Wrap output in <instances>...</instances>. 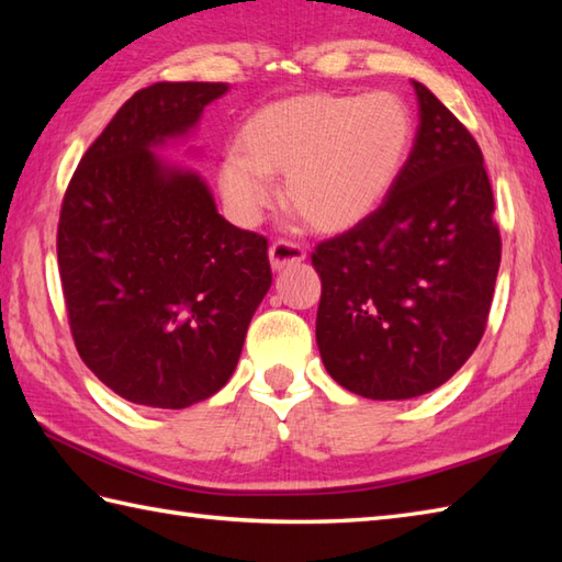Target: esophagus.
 I'll list each match as a JSON object with an SVG mask.
<instances>
[{
	"mask_svg": "<svg viewBox=\"0 0 562 562\" xmlns=\"http://www.w3.org/2000/svg\"><path fill=\"white\" fill-rule=\"evenodd\" d=\"M306 258V250L302 244L292 241V238H278L270 246V266L272 270H282L294 262H302Z\"/></svg>",
	"mask_w": 562,
	"mask_h": 562,
	"instance_id": "34e87169",
	"label": "esophagus"
}]
</instances>
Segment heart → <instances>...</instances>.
<instances>
[{"label": "heart", "instance_id": "1", "mask_svg": "<svg viewBox=\"0 0 562 562\" xmlns=\"http://www.w3.org/2000/svg\"><path fill=\"white\" fill-rule=\"evenodd\" d=\"M413 133V111L396 91L282 99L248 117L241 149L222 161L220 188L238 217L256 222L274 200L272 173H288L290 205L321 232H345L396 186Z\"/></svg>", "mask_w": 562, "mask_h": 562}]
</instances>
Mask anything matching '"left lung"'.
<instances>
[{
	"mask_svg": "<svg viewBox=\"0 0 562 562\" xmlns=\"http://www.w3.org/2000/svg\"><path fill=\"white\" fill-rule=\"evenodd\" d=\"M420 125L396 186L352 229L316 246V342L357 396L415 398L469 360L487 326L503 238L483 151L413 81Z\"/></svg>",
	"mask_w": 562,
	"mask_h": 562,
	"instance_id": "left-lung-1",
	"label": "left lung"
}]
</instances>
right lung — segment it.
Here are the masks:
<instances>
[{
	"label": "right lung",
	"instance_id": "right-lung-1",
	"mask_svg": "<svg viewBox=\"0 0 562 562\" xmlns=\"http://www.w3.org/2000/svg\"><path fill=\"white\" fill-rule=\"evenodd\" d=\"M224 91V81H157L130 97L59 210L77 352L117 396L149 408H188L229 381L272 282L268 238L226 222L195 173L149 151L188 133Z\"/></svg>",
	"mask_w": 562,
	"mask_h": 562
}]
</instances>
